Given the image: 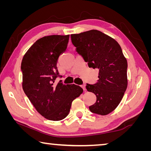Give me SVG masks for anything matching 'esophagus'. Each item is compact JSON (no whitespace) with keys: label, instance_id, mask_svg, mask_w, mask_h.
<instances>
[{"label":"esophagus","instance_id":"34e87169","mask_svg":"<svg viewBox=\"0 0 151 151\" xmlns=\"http://www.w3.org/2000/svg\"><path fill=\"white\" fill-rule=\"evenodd\" d=\"M81 87L83 88V89L84 91H85V90H86V86H85V85H82V86H81Z\"/></svg>","mask_w":151,"mask_h":151}]
</instances>
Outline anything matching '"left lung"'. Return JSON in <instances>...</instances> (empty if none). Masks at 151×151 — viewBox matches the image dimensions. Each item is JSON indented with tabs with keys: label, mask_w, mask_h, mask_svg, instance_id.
Here are the masks:
<instances>
[{
	"label": "left lung",
	"mask_w": 151,
	"mask_h": 151,
	"mask_svg": "<svg viewBox=\"0 0 151 151\" xmlns=\"http://www.w3.org/2000/svg\"><path fill=\"white\" fill-rule=\"evenodd\" d=\"M70 37L76 52L89 67L99 70L98 82L86 86L96 96V103L89 109L93 113L106 115L118 106L127 88V60L121 46L97 30L73 34Z\"/></svg>",
	"instance_id": "left-lung-1"
}]
</instances>
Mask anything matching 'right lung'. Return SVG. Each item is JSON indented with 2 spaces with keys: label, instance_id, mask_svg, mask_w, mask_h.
<instances>
[{
  "label": "right lung",
  "instance_id": "add662e5",
  "mask_svg": "<svg viewBox=\"0 0 151 151\" xmlns=\"http://www.w3.org/2000/svg\"><path fill=\"white\" fill-rule=\"evenodd\" d=\"M69 35L46 36L37 40L21 63L22 88L32 105L45 119L58 121L66 117L72 102L83 93L81 86L55 84L58 58L67 47Z\"/></svg>",
  "mask_w": 151,
  "mask_h": 151
}]
</instances>
